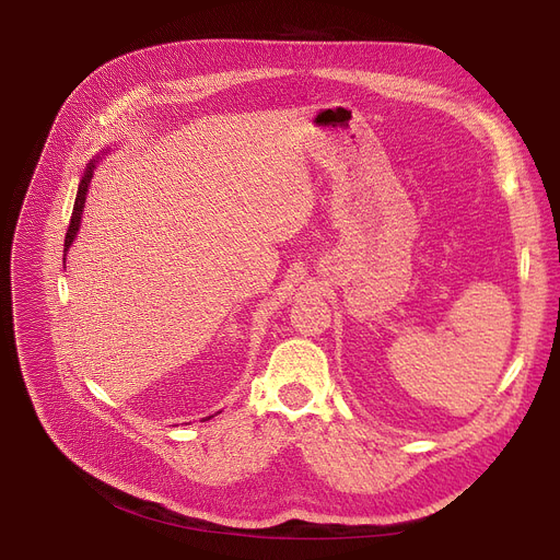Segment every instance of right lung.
<instances>
[{
    "instance_id": "obj_1",
    "label": "right lung",
    "mask_w": 560,
    "mask_h": 560,
    "mask_svg": "<svg viewBox=\"0 0 560 560\" xmlns=\"http://www.w3.org/2000/svg\"><path fill=\"white\" fill-rule=\"evenodd\" d=\"M93 167L95 165H88L83 179L79 184V190H77V199H74V209H72V218H70V226H68V233H66V252L70 249L74 235L79 231V222H81V211H83V203H85V192H88V186H91V179H93Z\"/></svg>"
}]
</instances>
